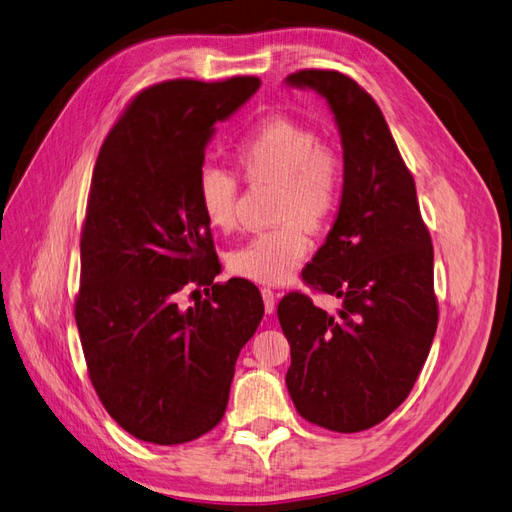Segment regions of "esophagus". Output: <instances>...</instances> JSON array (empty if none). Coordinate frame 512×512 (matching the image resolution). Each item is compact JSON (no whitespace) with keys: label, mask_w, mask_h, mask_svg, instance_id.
I'll return each mask as SVG.
<instances>
[{"label":"esophagus","mask_w":512,"mask_h":512,"mask_svg":"<svg viewBox=\"0 0 512 512\" xmlns=\"http://www.w3.org/2000/svg\"><path fill=\"white\" fill-rule=\"evenodd\" d=\"M260 294H262V301H265V312L273 314L275 312V294H273V290L271 288H262Z\"/></svg>","instance_id":"obj_1"}]
</instances>
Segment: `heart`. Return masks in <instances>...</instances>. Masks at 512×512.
<instances>
[{
	"mask_svg": "<svg viewBox=\"0 0 512 512\" xmlns=\"http://www.w3.org/2000/svg\"><path fill=\"white\" fill-rule=\"evenodd\" d=\"M232 158L250 183L275 185L273 218L280 226L232 250L228 267L256 284H284L312 245L305 228L322 232L333 224L344 196V164L333 149L322 145L314 128L282 115L260 121L235 145ZM196 194L211 226L235 228V177L205 166L196 179Z\"/></svg>",
	"mask_w": 512,
	"mask_h": 512,
	"instance_id": "b5f03b06",
	"label": "heart"
}]
</instances>
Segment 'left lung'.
Returning <instances> with one entry per match:
<instances>
[{
    "instance_id": "1",
    "label": "left lung",
    "mask_w": 512,
    "mask_h": 512,
    "mask_svg": "<svg viewBox=\"0 0 512 512\" xmlns=\"http://www.w3.org/2000/svg\"><path fill=\"white\" fill-rule=\"evenodd\" d=\"M284 83L327 100L344 149L342 205L303 269L342 307L327 314L301 292L277 305L290 344L286 386L309 423L354 433L404 404L425 365L438 327L433 247L374 98L335 70H301Z\"/></svg>"
}]
</instances>
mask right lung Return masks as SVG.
Returning <instances> with one entry per match:
<instances>
[{"label": "right lung", "instance_id": "right-lung-1", "mask_svg": "<svg viewBox=\"0 0 512 512\" xmlns=\"http://www.w3.org/2000/svg\"><path fill=\"white\" fill-rule=\"evenodd\" d=\"M258 87L256 76L153 85L96 160L74 316L106 412L143 442L183 444L222 421L237 356L265 314L252 282L213 284L220 262L196 194L215 123ZM188 283L211 285L210 299L181 308Z\"/></svg>", "mask_w": 512, "mask_h": 512}]
</instances>
